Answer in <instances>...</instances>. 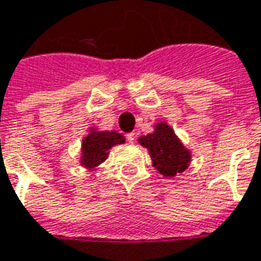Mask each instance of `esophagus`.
Returning <instances> with one entry per match:
<instances>
[{
    "instance_id": "1",
    "label": "esophagus",
    "mask_w": 261,
    "mask_h": 261,
    "mask_svg": "<svg viewBox=\"0 0 261 261\" xmlns=\"http://www.w3.org/2000/svg\"><path fill=\"white\" fill-rule=\"evenodd\" d=\"M125 138H127V141L128 142H134L136 141V134H134V133H128V134L125 136Z\"/></svg>"
}]
</instances>
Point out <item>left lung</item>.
I'll return each instance as SVG.
<instances>
[{"instance_id": "left-lung-1", "label": "left lung", "mask_w": 261, "mask_h": 261, "mask_svg": "<svg viewBox=\"0 0 261 261\" xmlns=\"http://www.w3.org/2000/svg\"><path fill=\"white\" fill-rule=\"evenodd\" d=\"M142 147L147 148L152 159V166L165 177H173L189 168L192 152L185 148L169 124L161 121L155 131L138 138Z\"/></svg>"}]
</instances>
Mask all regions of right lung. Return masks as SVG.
<instances>
[{
	"label": "right lung",
	"instance_id": "add662e5",
	"mask_svg": "<svg viewBox=\"0 0 261 261\" xmlns=\"http://www.w3.org/2000/svg\"><path fill=\"white\" fill-rule=\"evenodd\" d=\"M125 141L124 136L117 131H97L92 128L91 133L82 140L81 148V165L86 169H96L109 156V149Z\"/></svg>",
	"mask_w": 261,
	"mask_h": 261
}]
</instances>
